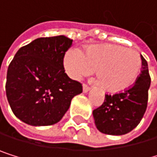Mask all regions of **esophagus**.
Returning <instances> with one entry per match:
<instances>
[{"instance_id": "34e87169", "label": "esophagus", "mask_w": 157, "mask_h": 157, "mask_svg": "<svg viewBox=\"0 0 157 157\" xmlns=\"http://www.w3.org/2000/svg\"><path fill=\"white\" fill-rule=\"evenodd\" d=\"M90 90V87L87 86V85H86V84H84L83 85V91L85 92V93H86V92H88Z\"/></svg>"}]
</instances>
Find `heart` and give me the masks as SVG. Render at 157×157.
Listing matches in <instances>:
<instances>
[{
    "mask_svg": "<svg viewBox=\"0 0 157 157\" xmlns=\"http://www.w3.org/2000/svg\"><path fill=\"white\" fill-rule=\"evenodd\" d=\"M140 53L115 44L90 45L81 52H68L64 66L73 78L88 75L93 71L104 90L115 93L132 86L141 71Z\"/></svg>",
    "mask_w": 157,
    "mask_h": 157,
    "instance_id": "b5f03b06",
    "label": "heart"
}]
</instances>
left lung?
<instances>
[{"mask_svg": "<svg viewBox=\"0 0 157 157\" xmlns=\"http://www.w3.org/2000/svg\"><path fill=\"white\" fill-rule=\"evenodd\" d=\"M141 73L136 83L125 91L105 95L102 105L93 110L97 129L106 135L121 136L135 129L147 108L151 85L148 64L141 56Z\"/></svg>", "mask_w": 157, "mask_h": 157, "instance_id": "obj_1", "label": "left lung"}]
</instances>
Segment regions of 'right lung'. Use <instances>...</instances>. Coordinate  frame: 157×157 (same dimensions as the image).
I'll return each instance as SVG.
<instances>
[{
    "label": "right lung",
    "mask_w": 157,
    "mask_h": 157,
    "mask_svg": "<svg viewBox=\"0 0 157 157\" xmlns=\"http://www.w3.org/2000/svg\"><path fill=\"white\" fill-rule=\"evenodd\" d=\"M72 39L39 37L17 52L6 76L5 91L15 116L33 126L58 122L82 84L65 73L63 60Z\"/></svg>",
    "instance_id": "1"
}]
</instances>
